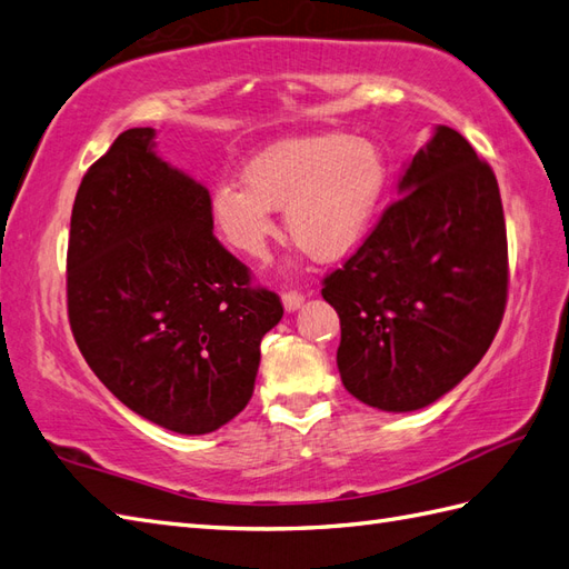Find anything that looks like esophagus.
I'll list each match as a JSON object with an SVG mask.
<instances>
[{"label":"esophagus","instance_id":"1","mask_svg":"<svg viewBox=\"0 0 569 569\" xmlns=\"http://www.w3.org/2000/svg\"><path fill=\"white\" fill-rule=\"evenodd\" d=\"M302 300H306V296L298 293V290H286V293H283L286 312H296L302 306Z\"/></svg>","mask_w":569,"mask_h":569}]
</instances>
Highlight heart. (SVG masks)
<instances>
[{
  "label": "heart",
  "mask_w": 569,
  "mask_h": 569,
  "mask_svg": "<svg viewBox=\"0 0 569 569\" xmlns=\"http://www.w3.org/2000/svg\"><path fill=\"white\" fill-rule=\"evenodd\" d=\"M244 187L218 183L210 218L247 259H263L276 237L273 210L286 208L290 240L322 261H339L373 230L390 187V162L363 136L286 138L263 148L242 171Z\"/></svg>",
  "instance_id": "1"
}]
</instances>
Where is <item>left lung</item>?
<instances>
[{
  "instance_id": "1",
  "label": "left lung",
  "mask_w": 569,
  "mask_h": 569,
  "mask_svg": "<svg viewBox=\"0 0 569 569\" xmlns=\"http://www.w3.org/2000/svg\"><path fill=\"white\" fill-rule=\"evenodd\" d=\"M509 288L497 177L439 126L407 164L400 198L325 279L341 322L345 388L382 412H415L453 390L490 349Z\"/></svg>"
}]
</instances>
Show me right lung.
Segmentation results:
<instances>
[{"instance_id":"right-lung-1","label":"right lung","mask_w":569,"mask_h":569,"mask_svg":"<svg viewBox=\"0 0 569 569\" xmlns=\"http://www.w3.org/2000/svg\"><path fill=\"white\" fill-rule=\"evenodd\" d=\"M68 315L91 371L136 415L198 436L247 407L281 298L213 234L203 183L130 128L89 167L72 206Z\"/></svg>"}]
</instances>
